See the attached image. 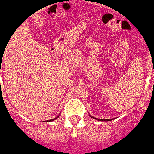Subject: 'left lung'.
Masks as SVG:
<instances>
[{"label": "left lung", "instance_id": "8db88e82", "mask_svg": "<svg viewBox=\"0 0 154 154\" xmlns=\"http://www.w3.org/2000/svg\"><path fill=\"white\" fill-rule=\"evenodd\" d=\"M92 117V118H94V117ZM97 119V118H96ZM97 120H99V121H110L111 119H97Z\"/></svg>", "mask_w": 154, "mask_h": 154}]
</instances>
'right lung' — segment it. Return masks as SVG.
<instances>
[{
  "label": "right lung",
  "mask_w": 154,
  "mask_h": 154,
  "mask_svg": "<svg viewBox=\"0 0 154 154\" xmlns=\"http://www.w3.org/2000/svg\"><path fill=\"white\" fill-rule=\"evenodd\" d=\"M57 117H59V116H58ZM57 117H55V119H56V118H57ZM55 119H52V120H49V121H53V120H55Z\"/></svg>",
  "instance_id": "obj_1"
}]
</instances>
